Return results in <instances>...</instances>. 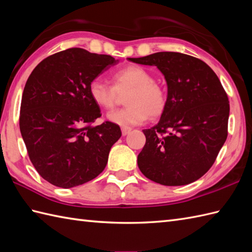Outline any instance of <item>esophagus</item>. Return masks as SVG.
<instances>
[{"instance_id":"34e87169","label":"esophagus","mask_w":252,"mask_h":252,"mask_svg":"<svg viewBox=\"0 0 252 252\" xmlns=\"http://www.w3.org/2000/svg\"><path fill=\"white\" fill-rule=\"evenodd\" d=\"M130 131H131L130 128H126V127H123V128H122V135H123V136L128 135V133H129Z\"/></svg>"}]
</instances>
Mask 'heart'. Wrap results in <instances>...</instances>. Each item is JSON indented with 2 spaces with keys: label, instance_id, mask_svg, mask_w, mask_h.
I'll list each match as a JSON object with an SVG mask.
<instances>
[{
  "label": "heart",
  "instance_id": "1",
  "mask_svg": "<svg viewBox=\"0 0 252 252\" xmlns=\"http://www.w3.org/2000/svg\"><path fill=\"white\" fill-rule=\"evenodd\" d=\"M113 87L101 79H94L88 85V94L94 104L103 110L115 107L119 94L128 92L125 98L127 108L110 112L109 122L129 128L164 113L167 94L164 88L155 83L152 72L144 66L130 64L115 71L111 76Z\"/></svg>",
  "mask_w": 252,
  "mask_h": 252
}]
</instances>
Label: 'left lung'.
Listing matches in <instances>:
<instances>
[{
    "instance_id": "1",
    "label": "left lung",
    "mask_w": 252,
    "mask_h": 252,
    "mask_svg": "<svg viewBox=\"0 0 252 252\" xmlns=\"http://www.w3.org/2000/svg\"><path fill=\"white\" fill-rule=\"evenodd\" d=\"M135 63L155 65L167 83V107L159 122L144 129L138 167L163 186H186L214 165L227 137L230 103L219 77L192 56L160 52Z\"/></svg>"
}]
</instances>
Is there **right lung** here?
<instances>
[{"label": "right lung", "instance_id": "right-lung-1", "mask_svg": "<svg viewBox=\"0 0 252 252\" xmlns=\"http://www.w3.org/2000/svg\"><path fill=\"white\" fill-rule=\"evenodd\" d=\"M119 60L109 55L69 48L54 54L32 71L22 93L19 126L31 163L56 187L70 189L93 180L108 163L122 136L101 116L88 94L92 80Z\"/></svg>", "mask_w": 252, "mask_h": 252}]
</instances>
